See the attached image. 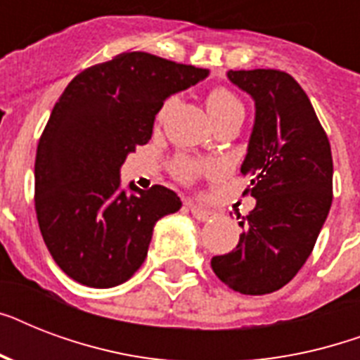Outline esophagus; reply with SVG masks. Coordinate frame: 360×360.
Instances as JSON below:
<instances>
[{
    "instance_id": "34e87169",
    "label": "esophagus",
    "mask_w": 360,
    "mask_h": 360,
    "mask_svg": "<svg viewBox=\"0 0 360 360\" xmlns=\"http://www.w3.org/2000/svg\"><path fill=\"white\" fill-rule=\"evenodd\" d=\"M188 209H191V213L194 214V219H198L200 222H207V220L213 219V211H209V209L200 207L198 203L188 202Z\"/></svg>"
}]
</instances>
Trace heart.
<instances>
[{
  "label": "heart",
  "mask_w": 360,
  "mask_h": 360,
  "mask_svg": "<svg viewBox=\"0 0 360 360\" xmlns=\"http://www.w3.org/2000/svg\"><path fill=\"white\" fill-rule=\"evenodd\" d=\"M205 104H207V112L214 123L220 120H224L228 115L245 114V110H243V104H240L239 98H237L233 93L228 91V89H222V87H217V89H213V91L209 93L207 98H205ZM200 172H202V166L198 162H194V160H188V158H179V160L175 162V174L179 175L181 179H194Z\"/></svg>",
  "instance_id": "heart-1"
}]
</instances>
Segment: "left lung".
<instances>
[{
    "label": "left lung",
    "instance_id": "1",
    "mask_svg": "<svg viewBox=\"0 0 360 360\" xmlns=\"http://www.w3.org/2000/svg\"><path fill=\"white\" fill-rule=\"evenodd\" d=\"M254 101V127L240 164L256 207L240 217L239 243L211 267L231 290L265 295L284 288L312 254L333 202L329 138L310 98L288 72L228 70Z\"/></svg>",
    "mask_w": 360,
    "mask_h": 360
}]
</instances>
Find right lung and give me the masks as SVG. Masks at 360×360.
Instances as JSON below:
<instances>
[{
  "label": "right lung",
  "mask_w": 360,
  "mask_h": 360,
  "mask_svg": "<svg viewBox=\"0 0 360 360\" xmlns=\"http://www.w3.org/2000/svg\"><path fill=\"white\" fill-rule=\"evenodd\" d=\"M207 69L124 52L72 78L53 106L35 158V209L61 271L89 288H114L140 269L158 220L181 209L162 185L121 188V166L151 140L164 101Z\"/></svg>",
  "instance_id": "add662e5"
}]
</instances>
